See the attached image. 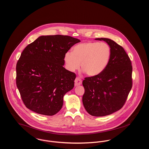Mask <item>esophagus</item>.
I'll list each match as a JSON object with an SVG mask.
<instances>
[{"instance_id":"1","label":"esophagus","mask_w":149,"mask_h":149,"mask_svg":"<svg viewBox=\"0 0 149 149\" xmlns=\"http://www.w3.org/2000/svg\"><path fill=\"white\" fill-rule=\"evenodd\" d=\"M82 84V80L79 78V77H76L75 80H74V85L75 86H78Z\"/></svg>"}]
</instances>
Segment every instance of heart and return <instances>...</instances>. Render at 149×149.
I'll list each match as a JSON object with an SVG mask.
<instances>
[{
	"label": "heart",
	"instance_id": "1",
	"mask_svg": "<svg viewBox=\"0 0 149 149\" xmlns=\"http://www.w3.org/2000/svg\"><path fill=\"white\" fill-rule=\"evenodd\" d=\"M111 57V48L108 43L87 41L76 45L73 52H66L64 61L68 70L74 72L81 64V68L88 76H95L107 67Z\"/></svg>",
	"mask_w": 149,
	"mask_h": 149
}]
</instances>
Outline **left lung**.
Listing matches in <instances>:
<instances>
[{
	"instance_id": "8db88e82",
	"label": "left lung",
	"mask_w": 149,
	"mask_h": 149,
	"mask_svg": "<svg viewBox=\"0 0 149 149\" xmlns=\"http://www.w3.org/2000/svg\"><path fill=\"white\" fill-rule=\"evenodd\" d=\"M95 40L107 42L111 48V57L105 69L98 75L85 77L82 103L91 116L111 114L125 105L133 85L132 65L122 46L107 38Z\"/></svg>"
}]
</instances>
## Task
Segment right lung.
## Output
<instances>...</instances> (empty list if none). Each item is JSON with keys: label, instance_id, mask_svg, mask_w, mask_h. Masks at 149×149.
<instances>
[{"label": "right lung", "instance_id": "right-lung-1", "mask_svg": "<svg viewBox=\"0 0 149 149\" xmlns=\"http://www.w3.org/2000/svg\"><path fill=\"white\" fill-rule=\"evenodd\" d=\"M79 42L67 35L41 36L24 48L16 64V83L27 108L45 116L61 110L76 77L63 67L64 56Z\"/></svg>", "mask_w": 149, "mask_h": 149}]
</instances>
